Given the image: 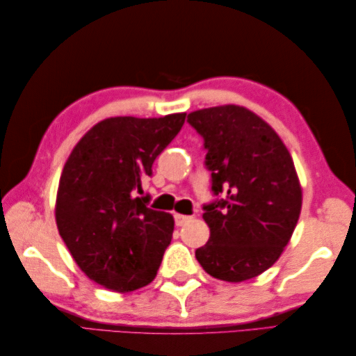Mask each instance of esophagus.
I'll return each instance as SVG.
<instances>
[{
    "instance_id": "esophagus-1",
    "label": "esophagus",
    "mask_w": 356,
    "mask_h": 356,
    "mask_svg": "<svg viewBox=\"0 0 356 356\" xmlns=\"http://www.w3.org/2000/svg\"><path fill=\"white\" fill-rule=\"evenodd\" d=\"M193 217L190 216H184V214H174V222H176L177 226H184L185 223H188L191 220Z\"/></svg>"
}]
</instances>
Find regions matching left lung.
Wrapping results in <instances>:
<instances>
[{"label": "left lung", "mask_w": 356, "mask_h": 356, "mask_svg": "<svg viewBox=\"0 0 356 356\" xmlns=\"http://www.w3.org/2000/svg\"><path fill=\"white\" fill-rule=\"evenodd\" d=\"M188 122L208 151L211 190L203 207L209 240L195 259L211 277L238 283L263 274L282 255L301 211L291 153L269 124L240 105L193 111Z\"/></svg>", "instance_id": "8db88e82"}]
</instances>
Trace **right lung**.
<instances>
[{"mask_svg":"<svg viewBox=\"0 0 356 356\" xmlns=\"http://www.w3.org/2000/svg\"><path fill=\"white\" fill-rule=\"evenodd\" d=\"M185 116L104 119L67 159L55 207L59 236L81 270L105 289L131 292L157 274L174 218L138 194Z\"/></svg>","mask_w":356,"mask_h":356,"instance_id":"add662e5","label":"right lung"}]
</instances>
